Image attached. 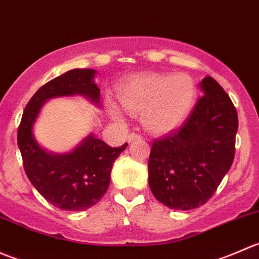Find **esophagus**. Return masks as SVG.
<instances>
[{"instance_id": "1", "label": "esophagus", "mask_w": 259, "mask_h": 259, "mask_svg": "<svg viewBox=\"0 0 259 259\" xmlns=\"http://www.w3.org/2000/svg\"><path fill=\"white\" fill-rule=\"evenodd\" d=\"M139 139H142V135L138 134V133H132L130 135H127V142L129 143L134 142V140H139Z\"/></svg>"}]
</instances>
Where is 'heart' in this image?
Returning a JSON list of instances; mask_svg holds the SVG:
<instances>
[{
	"label": "heart",
	"instance_id": "1",
	"mask_svg": "<svg viewBox=\"0 0 259 259\" xmlns=\"http://www.w3.org/2000/svg\"><path fill=\"white\" fill-rule=\"evenodd\" d=\"M195 99L197 86L187 74H140L117 90V101L124 110L140 115L143 126L154 134H165L182 125ZM106 111L115 120L122 119L113 101H106Z\"/></svg>",
	"mask_w": 259,
	"mask_h": 259
}]
</instances>
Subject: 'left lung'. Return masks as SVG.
I'll use <instances>...</instances> for the list:
<instances>
[{
	"label": "left lung",
	"mask_w": 259,
	"mask_h": 259,
	"mask_svg": "<svg viewBox=\"0 0 259 259\" xmlns=\"http://www.w3.org/2000/svg\"><path fill=\"white\" fill-rule=\"evenodd\" d=\"M203 96L178 130L153 142L149 187L170 209L200 207L215 193L236 153L238 114L213 77L199 83Z\"/></svg>",
	"instance_id": "1"
}]
</instances>
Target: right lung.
<instances>
[{
	"mask_svg": "<svg viewBox=\"0 0 259 259\" xmlns=\"http://www.w3.org/2000/svg\"><path fill=\"white\" fill-rule=\"evenodd\" d=\"M93 69H74L41 86L23 111L17 132V144L23 168L38 193L62 210L80 211L95 205L108 190L114 161L127 143L111 148L89 134L74 150L50 153L33 135V124L44 104L52 98L82 95L100 106V89Z\"/></svg>",
	"mask_w": 259,
	"mask_h": 259,
	"instance_id": "right-lung-1",
	"label": "right lung"
}]
</instances>
